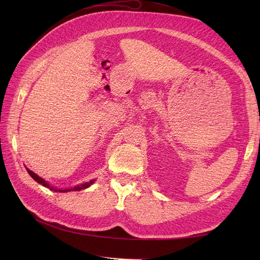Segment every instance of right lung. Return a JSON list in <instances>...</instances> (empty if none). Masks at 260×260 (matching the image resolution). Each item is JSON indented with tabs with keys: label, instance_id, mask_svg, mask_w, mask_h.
<instances>
[{
	"label": "right lung",
	"instance_id": "1",
	"mask_svg": "<svg viewBox=\"0 0 260 260\" xmlns=\"http://www.w3.org/2000/svg\"><path fill=\"white\" fill-rule=\"evenodd\" d=\"M26 169H27V171H28V174L31 176V178H32L35 181H37L38 183L42 184V185H43V186H45V187H49L50 190H52V191H55V192H60V193H62V192H70V191H80V190H84V188L89 187L91 184H93V183H94V181H95V180H91V181H89V182H84V183L79 184V185H77V186H75V187H69V188H56V187H54V186L50 185V184H49V182H46V181H45L44 179H42L41 177H39L38 175H36L34 171L29 170L28 168H26Z\"/></svg>",
	"mask_w": 260,
	"mask_h": 260
}]
</instances>
